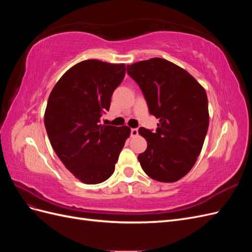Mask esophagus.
<instances>
[{
    "label": "esophagus",
    "instance_id": "esophagus-1",
    "mask_svg": "<svg viewBox=\"0 0 252 252\" xmlns=\"http://www.w3.org/2000/svg\"><path fill=\"white\" fill-rule=\"evenodd\" d=\"M130 134H131V136L133 138V136H136L139 134V130H138V128H132L131 130H130Z\"/></svg>",
    "mask_w": 252,
    "mask_h": 252
}]
</instances>
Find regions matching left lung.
Wrapping results in <instances>:
<instances>
[{
	"label": "left lung",
	"mask_w": 252,
	"mask_h": 252,
	"mask_svg": "<svg viewBox=\"0 0 252 252\" xmlns=\"http://www.w3.org/2000/svg\"><path fill=\"white\" fill-rule=\"evenodd\" d=\"M127 73L140 86L150 114L159 120L156 132L139 129L147 141L139 162L151 179L177 182L201 154L209 125L206 91L191 74L164 59L127 65Z\"/></svg>",
	"instance_id": "1"
}]
</instances>
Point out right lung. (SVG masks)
Returning a JSON list of instances; mask_svg holds the SVG:
<instances>
[{"label":"right lung","mask_w":252,"mask_h":252,"mask_svg":"<svg viewBox=\"0 0 252 252\" xmlns=\"http://www.w3.org/2000/svg\"><path fill=\"white\" fill-rule=\"evenodd\" d=\"M125 64L86 60L68 69L53 87L44 123L53 150L85 184L109 179L130 128L101 123L123 81Z\"/></svg>","instance_id":"1"}]
</instances>
